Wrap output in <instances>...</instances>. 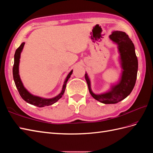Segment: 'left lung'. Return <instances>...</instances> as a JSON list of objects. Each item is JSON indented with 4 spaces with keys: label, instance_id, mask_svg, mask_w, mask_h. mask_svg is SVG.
Returning a JSON list of instances; mask_svg holds the SVG:
<instances>
[{
    "label": "left lung",
    "instance_id": "left-lung-1",
    "mask_svg": "<svg viewBox=\"0 0 153 153\" xmlns=\"http://www.w3.org/2000/svg\"><path fill=\"white\" fill-rule=\"evenodd\" d=\"M109 38L112 42L117 44L120 53L123 68L120 81L116 85H112L110 91L97 95L91 91L90 80L86 73L85 74V79L87 82L89 91L95 99L104 104H115L125 99L132 91L137 79L138 62L134 45L125 32L114 31Z\"/></svg>",
    "mask_w": 153,
    "mask_h": 153
}]
</instances>
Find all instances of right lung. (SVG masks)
<instances>
[{
	"label": "right lung",
	"instance_id": "1",
	"mask_svg": "<svg viewBox=\"0 0 153 153\" xmlns=\"http://www.w3.org/2000/svg\"><path fill=\"white\" fill-rule=\"evenodd\" d=\"M25 45V43H21V45L19 47L15 53L14 55V64L13 67V80L16 84V88L17 90L19 93L21 97L26 102L30 104V105L36 106L38 107H44L46 106H49L53 105L54 103L56 102L58 100L60 99L62 95H64L65 92V89L66 88V84L68 82V80L70 78L71 75L73 73V70L71 71V72L68 74V75L67 76L66 79L64 81V85H63L62 89L58 95L56 96L55 97L52 99H43L42 97H39L38 96L33 95L26 89V88L24 87V85L22 83L21 80L20 79L19 74V59L21 53L23 50V47Z\"/></svg>",
	"mask_w": 153,
	"mask_h": 153
}]
</instances>
